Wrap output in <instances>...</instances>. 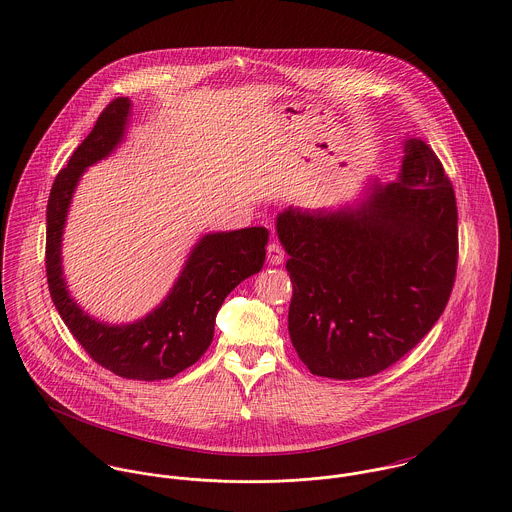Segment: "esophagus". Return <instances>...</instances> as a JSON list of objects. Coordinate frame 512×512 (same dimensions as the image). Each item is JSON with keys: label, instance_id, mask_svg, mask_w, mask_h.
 I'll return each instance as SVG.
<instances>
[{"label": "esophagus", "instance_id": "1", "mask_svg": "<svg viewBox=\"0 0 512 512\" xmlns=\"http://www.w3.org/2000/svg\"><path fill=\"white\" fill-rule=\"evenodd\" d=\"M267 259L271 265H281L284 261L283 245L279 241H271L267 245Z\"/></svg>", "mask_w": 512, "mask_h": 512}]
</instances>
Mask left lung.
<instances>
[{
    "label": "left lung",
    "mask_w": 512,
    "mask_h": 512,
    "mask_svg": "<svg viewBox=\"0 0 512 512\" xmlns=\"http://www.w3.org/2000/svg\"><path fill=\"white\" fill-rule=\"evenodd\" d=\"M402 149L397 180L371 178L349 202L277 216L292 283L288 334L318 377L385 371L432 330L452 294V182L424 141L406 137Z\"/></svg>",
    "instance_id": "obj_1"
}]
</instances>
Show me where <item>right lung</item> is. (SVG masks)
Returning <instances> with one entry per match:
<instances>
[{
	"label": "right lung",
	"mask_w": 512,
	"mask_h": 512,
	"mask_svg": "<svg viewBox=\"0 0 512 512\" xmlns=\"http://www.w3.org/2000/svg\"><path fill=\"white\" fill-rule=\"evenodd\" d=\"M131 108L129 98L114 100L55 178L47 204V279L60 318L96 363L125 379L161 381L196 363L210 347L226 296L263 269L269 231L204 233L192 245L169 294L133 322L108 324L84 312L66 286L62 233L82 174L114 155L125 141Z\"/></svg>",
	"instance_id": "add662e5"
}]
</instances>
